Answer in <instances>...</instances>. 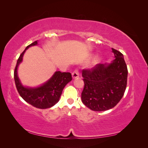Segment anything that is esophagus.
<instances>
[{
	"instance_id": "obj_1",
	"label": "esophagus",
	"mask_w": 148,
	"mask_h": 148,
	"mask_svg": "<svg viewBox=\"0 0 148 148\" xmlns=\"http://www.w3.org/2000/svg\"><path fill=\"white\" fill-rule=\"evenodd\" d=\"M79 71L78 69H76L73 71V72L72 73V77L73 79L75 78H77L79 77Z\"/></svg>"
}]
</instances>
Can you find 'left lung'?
Listing matches in <instances>:
<instances>
[{"mask_svg": "<svg viewBox=\"0 0 148 148\" xmlns=\"http://www.w3.org/2000/svg\"><path fill=\"white\" fill-rule=\"evenodd\" d=\"M115 59L110 64H99L84 69V86L82 92L83 104L94 111L113 108L122 99L127 87L128 70L123 56L112 48Z\"/></svg>", "mask_w": 148, "mask_h": 148, "instance_id": "1", "label": "left lung"}]
</instances>
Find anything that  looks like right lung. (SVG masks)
Returning <instances> with one entry per match:
<instances>
[{
  "label": "right lung",
  "mask_w": 148,
  "mask_h": 148,
  "mask_svg": "<svg viewBox=\"0 0 148 148\" xmlns=\"http://www.w3.org/2000/svg\"><path fill=\"white\" fill-rule=\"evenodd\" d=\"M38 41L31 43L26 47L18 59L14 71V79L16 88L20 96L29 104L38 109H47L54 106L59 101L62 91L72 79L69 72L56 71L52 77L41 86L37 88H28L23 86L21 83L17 75V69L23 60L24 53L28 47L37 45Z\"/></svg>",
  "instance_id": "right-lung-1"
}]
</instances>
